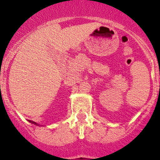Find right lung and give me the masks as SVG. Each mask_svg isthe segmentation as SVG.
<instances>
[{"label": "right lung", "instance_id": "add662e5", "mask_svg": "<svg viewBox=\"0 0 160 160\" xmlns=\"http://www.w3.org/2000/svg\"><path fill=\"white\" fill-rule=\"evenodd\" d=\"M34 123H35V122H34Z\"/></svg>", "mask_w": 160, "mask_h": 160}]
</instances>
